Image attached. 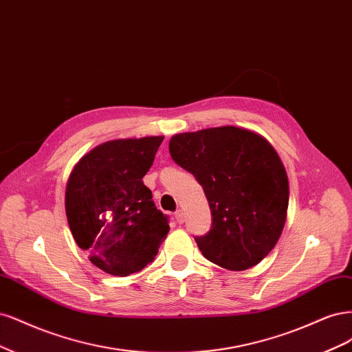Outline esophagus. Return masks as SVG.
Instances as JSON below:
<instances>
[{"instance_id":"esophagus-1","label":"esophagus","mask_w":352,"mask_h":352,"mask_svg":"<svg viewBox=\"0 0 352 352\" xmlns=\"http://www.w3.org/2000/svg\"><path fill=\"white\" fill-rule=\"evenodd\" d=\"M184 219H186L184 213L181 212V210H177V212H175V221H177L178 223H183V222H184Z\"/></svg>"}]
</instances>
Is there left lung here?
Listing matches in <instances>:
<instances>
[{
    "mask_svg": "<svg viewBox=\"0 0 352 352\" xmlns=\"http://www.w3.org/2000/svg\"><path fill=\"white\" fill-rule=\"evenodd\" d=\"M169 155L195 175L209 201L212 226L195 238L203 256L230 270L262 262L279 240L289 199L274 147L253 131L226 126L174 135Z\"/></svg>",
    "mask_w": 352,
    "mask_h": 352,
    "instance_id": "obj_1",
    "label": "left lung"
}]
</instances>
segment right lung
Returning <instances> with one entry per match:
<instances>
[{"label":"right lung","mask_w":352,"mask_h":352,"mask_svg":"<svg viewBox=\"0 0 352 352\" xmlns=\"http://www.w3.org/2000/svg\"><path fill=\"white\" fill-rule=\"evenodd\" d=\"M164 138L120 139L96 146L74 166L65 213L77 245L107 274L127 276L153 262L169 219L143 177Z\"/></svg>","instance_id":"add662e5"}]
</instances>
